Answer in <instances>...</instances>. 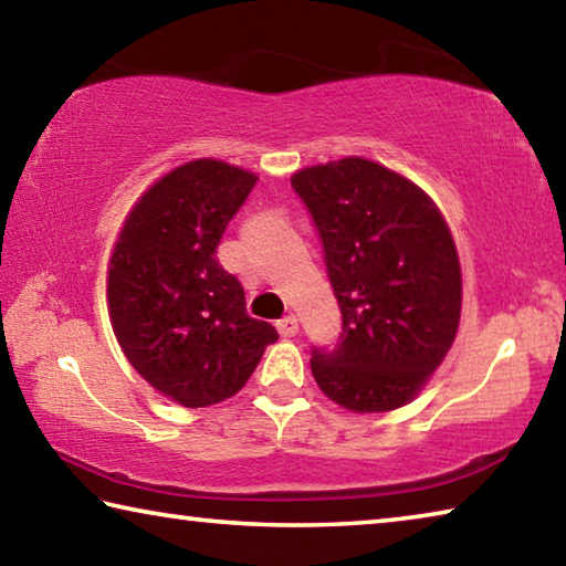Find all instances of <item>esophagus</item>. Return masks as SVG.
<instances>
[{"label":"esophagus","instance_id":"obj_1","mask_svg":"<svg viewBox=\"0 0 566 566\" xmlns=\"http://www.w3.org/2000/svg\"><path fill=\"white\" fill-rule=\"evenodd\" d=\"M276 329H280L282 337H294V334L300 332V319H296L294 314H286L284 319L276 322Z\"/></svg>","mask_w":566,"mask_h":566}]
</instances>
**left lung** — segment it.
<instances>
[{
  "mask_svg": "<svg viewBox=\"0 0 566 566\" xmlns=\"http://www.w3.org/2000/svg\"><path fill=\"white\" fill-rule=\"evenodd\" d=\"M292 187L317 224L342 310L334 349L312 375L334 405L375 415L409 405L454 344L462 270L439 207L371 159L300 169Z\"/></svg>",
  "mask_w": 566,
  "mask_h": 566,
  "instance_id": "left-lung-1",
  "label": "left lung"
}]
</instances>
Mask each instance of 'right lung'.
I'll use <instances>...</instances> for the list:
<instances>
[{
    "instance_id": "obj_1",
    "label": "right lung",
    "mask_w": 566,
    "mask_h": 566,
    "mask_svg": "<svg viewBox=\"0 0 566 566\" xmlns=\"http://www.w3.org/2000/svg\"><path fill=\"white\" fill-rule=\"evenodd\" d=\"M256 175L219 159L155 181L124 219L107 276L114 337L159 395L199 409L234 397L280 334L247 314L217 244Z\"/></svg>"
}]
</instances>
